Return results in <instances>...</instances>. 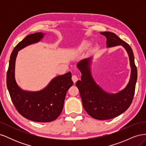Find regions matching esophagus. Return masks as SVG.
<instances>
[{
    "label": "esophagus",
    "mask_w": 146,
    "mask_h": 146,
    "mask_svg": "<svg viewBox=\"0 0 146 146\" xmlns=\"http://www.w3.org/2000/svg\"><path fill=\"white\" fill-rule=\"evenodd\" d=\"M72 80L74 83H76L77 82V81L78 80V78L77 76H76V75H74V76H72Z\"/></svg>",
    "instance_id": "34e87169"
}]
</instances>
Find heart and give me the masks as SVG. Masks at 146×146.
<instances>
[{"instance_id":"obj_1","label":"heart","mask_w":146,"mask_h":146,"mask_svg":"<svg viewBox=\"0 0 146 146\" xmlns=\"http://www.w3.org/2000/svg\"><path fill=\"white\" fill-rule=\"evenodd\" d=\"M88 45H89V44H88V43L86 42L83 44V46H84V47H86V46H88Z\"/></svg>"}]
</instances>
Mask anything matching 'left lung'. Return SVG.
I'll return each instance as SVG.
<instances>
[{
  "label": "left lung",
  "mask_w": 146,
  "mask_h": 146,
  "mask_svg": "<svg viewBox=\"0 0 146 146\" xmlns=\"http://www.w3.org/2000/svg\"><path fill=\"white\" fill-rule=\"evenodd\" d=\"M107 38V47L121 45L128 53L131 66V76L129 83L123 90L116 94L104 91L94 80L91 70V58L84 59L77 64L82 73L81 80L76 82L80 94L84 109L91 117L98 120H107L115 117L125 111L133 100L137 80V68L133 50L124 41L116 34L110 32H100Z\"/></svg>",
  "instance_id": "obj_1"
}]
</instances>
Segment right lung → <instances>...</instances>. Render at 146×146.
Segmentation results:
<instances>
[{"instance_id": "add662e5", "label": "right lung", "mask_w": 146, "mask_h": 146, "mask_svg": "<svg viewBox=\"0 0 146 146\" xmlns=\"http://www.w3.org/2000/svg\"><path fill=\"white\" fill-rule=\"evenodd\" d=\"M41 32L26 36L13 49L9 62L7 86L11 100L17 111L29 120L48 122L55 120L62 111L66 92L73 85L71 72L57 76L43 90L31 92L21 90L15 80V61L17 52L33 43L39 42L44 36Z\"/></svg>"}]
</instances>
